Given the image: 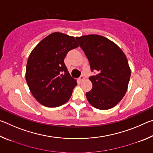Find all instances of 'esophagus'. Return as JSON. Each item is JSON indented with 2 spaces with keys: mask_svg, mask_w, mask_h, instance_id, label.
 <instances>
[{
  "mask_svg": "<svg viewBox=\"0 0 153 153\" xmlns=\"http://www.w3.org/2000/svg\"><path fill=\"white\" fill-rule=\"evenodd\" d=\"M79 80L80 82H82V81H84V76H81L79 77Z\"/></svg>",
  "mask_w": 153,
  "mask_h": 153,
  "instance_id": "1",
  "label": "esophagus"
}]
</instances>
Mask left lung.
Returning <instances> with one entry per match:
<instances>
[{
  "mask_svg": "<svg viewBox=\"0 0 153 153\" xmlns=\"http://www.w3.org/2000/svg\"><path fill=\"white\" fill-rule=\"evenodd\" d=\"M88 59L91 70L97 75L89 79L92 88L86 92L92 107L109 109L121 101L128 90L131 70L122 50L104 36L91 34L76 37Z\"/></svg>",
  "mask_w": 153,
  "mask_h": 153,
  "instance_id": "obj_1",
  "label": "left lung"
}]
</instances>
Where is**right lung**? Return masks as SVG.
I'll list each match as a JSON object with an SVG mask.
<instances>
[{
  "mask_svg": "<svg viewBox=\"0 0 153 153\" xmlns=\"http://www.w3.org/2000/svg\"><path fill=\"white\" fill-rule=\"evenodd\" d=\"M74 36L54 32L36 46L28 57L25 79L33 97L47 107L67 102L77 85L64 63L67 53L78 47Z\"/></svg>",
  "mask_w": 153,
  "mask_h": 153,
  "instance_id": "obj_1",
  "label": "right lung"
}]
</instances>
